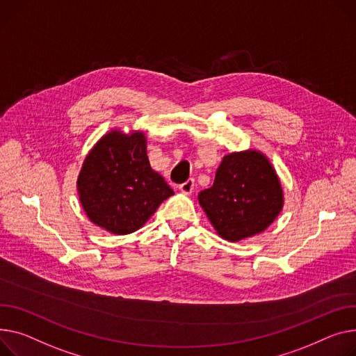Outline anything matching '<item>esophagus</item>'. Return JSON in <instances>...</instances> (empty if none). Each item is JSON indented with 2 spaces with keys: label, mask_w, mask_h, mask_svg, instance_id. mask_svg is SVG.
I'll use <instances>...</instances> for the list:
<instances>
[{
  "label": "esophagus",
  "mask_w": 356,
  "mask_h": 356,
  "mask_svg": "<svg viewBox=\"0 0 356 356\" xmlns=\"http://www.w3.org/2000/svg\"><path fill=\"white\" fill-rule=\"evenodd\" d=\"M193 188H195V180H193V179H188V180H186L184 183L179 184V191H180L181 193H184V195H192Z\"/></svg>",
  "instance_id": "esophagus-1"
}]
</instances>
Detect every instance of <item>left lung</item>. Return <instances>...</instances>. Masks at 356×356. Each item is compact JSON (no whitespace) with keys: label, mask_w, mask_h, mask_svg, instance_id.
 <instances>
[{"label":"left lung","mask_w":356,"mask_h":356,"mask_svg":"<svg viewBox=\"0 0 356 356\" xmlns=\"http://www.w3.org/2000/svg\"><path fill=\"white\" fill-rule=\"evenodd\" d=\"M199 203L222 239L239 242L266 230L283 207V191L269 159L257 150L223 157L215 183Z\"/></svg>","instance_id":"8db88e82"}]
</instances>
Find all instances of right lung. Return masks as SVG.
<instances>
[{
  "instance_id": "right-lung-1",
  "label": "right lung",
  "mask_w": 356,
  "mask_h": 356,
  "mask_svg": "<svg viewBox=\"0 0 356 356\" xmlns=\"http://www.w3.org/2000/svg\"><path fill=\"white\" fill-rule=\"evenodd\" d=\"M77 192L88 219L113 234L143 226L173 191L152 169L143 131L111 130L84 159Z\"/></svg>"
}]
</instances>
